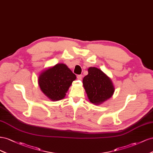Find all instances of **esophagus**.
Masks as SVG:
<instances>
[{"instance_id": "esophagus-1", "label": "esophagus", "mask_w": 153, "mask_h": 153, "mask_svg": "<svg viewBox=\"0 0 153 153\" xmlns=\"http://www.w3.org/2000/svg\"><path fill=\"white\" fill-rule=\"evenodd\" d=\"M82 75H77V79H79V80H81L82 79Z\"/></svg>"}]
</instances>
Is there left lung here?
<instances>
[{
    "label": "left lung",
    "mask_w": 153,
    "mask_h": 153,
    "mask_svg": "<svg viewBox=\"0 0 153 153\" xmlns=\"http://www.w3.org/2000/svg\"><path fill=\"white\" fill-rule=\"evenodd\" d=\"M88 72L82 79L83 86L90 101L99 105L112 97L115 88L110 78L101 70L90 67Z\"/></svg>",
    "instance_id": "left-lung-1"
}]
</instances>
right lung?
Returning <instances> with one entry per match:
<instances>
[{
  "label": "right lung",
  "instance_id": "obj_1",
  "mask_svg": "<svg viewBox=\"0 0 153 153\" xmlns=\"http://www.w3.org/2000/svg\"><path fill=\"white\" fill-rule=\"evenodd\" d=\"M76 79L74 74L65 64H56L43 71L38 77V85L42 92L51 101L63 99Z\"/></svg>",
  "mask_w": 153,
  "mask_h": 153
}]
</instances>
